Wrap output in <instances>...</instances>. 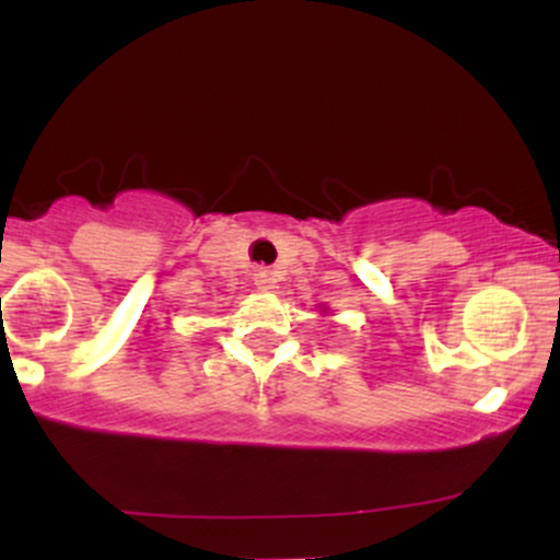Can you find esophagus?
Returning a JSON list of instances; mask_svg holds the SVG:
<instances>
[{
	"label": "esophagus",
	"mask_w": 560,
	"mask_h": 560,
	"mask_svg": "<svg viewBox=\"0 0 560 560\" xmlns=\"http://www.w3.org/2000/svg\"><path fill=\"white\" fill-rule=\"evenodd\" d=\"M253 279H255V287L262 289V292H268V289L276 287V276L273 271H268V268H258V271L253 273Z\"/></svg>",
	"instance_id": "obj_1"
}]
</instances>
